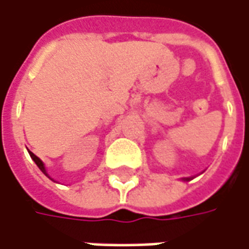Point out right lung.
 Returning <instances> with one entry per match:
<instances>
[{
  "instance_id": "obj_1",
  "label": "right lung",
  "mask_w": 249,
  "mask_h": 249,
  "mask_svg": "<svg viewBox=\"0 0 249 249\" xmlns=\"http://www.w3.org/2000/svg\"><path fill=\"white\" fill-rule=\"evenodd\" d=\"M29 155H31V158L34 159V161H35V163H36V164H37V167H39L40 170H41V171H43V173H44L47 175L46 168H44V164H43V161L40 160L39 158H37V156H36V155H35L34 152H31V151H29Z\"/></svg>"
}]
</instances>
